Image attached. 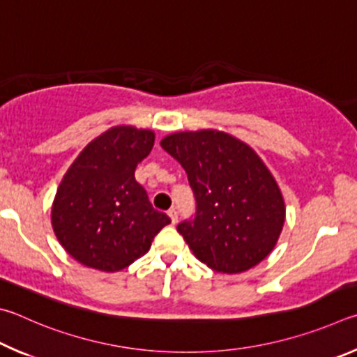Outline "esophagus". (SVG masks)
<instances>
[{
    "label": "esophagus",
    "mask_w": 357,
    "mask_h": 357,
    "mask_svg": "<svg viewBox=\"0 0 357 357\" xmlns=\"http://www.w3.org/2000/svg\"><path fill=\"white\" fill-rule=\"evenodd\" d=\"M167 215H169V218H171V221H172V224H175L178 221V215H177V210L175 208H171L167 211Z\"/></svg>",
    "instance_id": "34e87169"
}]
</instances>
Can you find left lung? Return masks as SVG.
I'll return each instance as SVG.
<instances>
[{
	"instance_id": "obj_1",
	"label": "left lung",
	"mask_w": 357,
	"mask_h": 357,
	"mask_svg": "<svg viewBox=\"0 0 357 357\" xmlns=\"http://www.w3.org/2000/svg\"><path fill=\"white\" fill-rule=\"evenodd\" d=\"M188 175L195 221L178 224L192 254L216 273L251 270L276 246L285 202L257 152L220 130L178 131L161 139Z\"/></svg>"
}]
</instances>
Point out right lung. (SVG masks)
<instances>
[{
    "instance_id": "obj_1",
    "label": "right lung",
    "mask_w": 357,
    "mask_h": 357,
    "mask_svg": "<svg viewBox=\"0 0 357 357\" xmlns=\"http://www.w3.org/2000/svg\"><path fill=\"white\" fill-rule=\"evenodd\" d=\"M153 142L152 130L117 125L87 144L67 169L52 205V226L81 265L106 273L128 268L171 222L135 178Z\"/></svg>"
}]
</instances>
